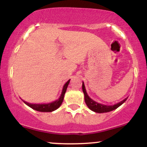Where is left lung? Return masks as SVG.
I'll use <instances>...</instances> for the list:
<instances>
[{
  "mask_svg": "<svg viewBox=\"0 0 147 147\" xmlns=\"http://www.w3.org/2000/svg\"><path fill=\"white\" fill-rule=\"evenodd\" d=\"M82 90H83L84 94V99H85V102L88 106V107L90 109L91 111H94L95 113H107L110 112L115 110V109H117L119 106H121L123 103L125 102V101L127 99V98L124 99L122 102L117 103V104H114V105L107 106L104 105V104H99V103L96 102L95 101L92 100V99L90 98L88 95L86 90L85 86H84V82L82 84Z\"/></svg>",
  "mask_w": 147,
  "mask_h": 147,
  "instance_id": "8db88e82",
  "label": "left lung"
}]
</instances>
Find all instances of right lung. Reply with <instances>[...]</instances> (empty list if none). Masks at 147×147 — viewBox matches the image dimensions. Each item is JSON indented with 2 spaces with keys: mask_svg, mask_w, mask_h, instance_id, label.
<instances>
[{
  "mask_svg": "<svg viewBox=\"0 0 147 147\" xmlns=\"http://www.w3.org/2000/svg\"><path fill=\"white\" fill-rule=\"evenodd\" d=\"M70 79H69L68 82L64 84L63 87V90H62L61 95L59 98L57 99V100H55V102L48 103V104H30V103L25 102V101H23V102H24L25 104H27L28 106H30V108H32V109H34V110L40 111V112H52V111L57 110V109H58L61 105L62 102H63L64 95H65V91H66V89L67 88H68V84L70 83Z\"/></svg>",
  "mask_w": 147,
  "mask_h": 147,
  "instance_id": "add662e5",
  "label": "right lung"
}]
</instances>
